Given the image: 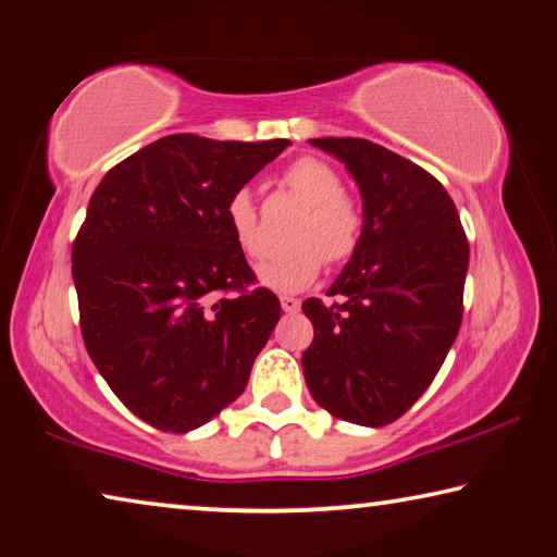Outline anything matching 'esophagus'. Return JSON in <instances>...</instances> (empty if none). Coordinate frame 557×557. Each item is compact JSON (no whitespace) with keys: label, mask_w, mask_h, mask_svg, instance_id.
<instances>
[{"label":"esophagus","mask_w":557,"mask_h":557,"mask_svg":"<svg viewBox=\"0 0 557 557\" xmlns=\"http://www.w3.org/2000/svg\"><path fill=\"white\" fill-rule=\"evenodd\" d=\"M280 305H282V309H285L287 314H295V312H299V307H301V301L297 299V297H289V295H282L280 297Z\"/></svg>","instance_id":"1"}]
</instances>
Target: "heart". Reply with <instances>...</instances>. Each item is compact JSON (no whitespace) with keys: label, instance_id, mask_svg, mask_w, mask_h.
Returning <instances> with one entry per match:
<instances>
[{"label":"heart","instance_id":"b5f03b06","mask_svg":"<svg viewBox=\"0 0 557 557\" xmlns=\"http://www.w3.org/2000/svg\"><path fill=\"white\" fill-rule=\"evenodd\" d=\"M282 184L309 206V213L295 233L297 248L265 262L258 277L270 289L299 292L319 277L324 258L338 265L358 250L363 238V211L344 194L336 169L317 157L295 159L282 174ZM225 223L245 258L252 262L265 258V235L248 188L235 191L225 203Z\"/></svg>","mask_w":557,"mask_h":557}]
</instances>
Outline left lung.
<instances>
[{"label":"left lung","mask_w":557,"mask_h":557,"mask_svg":"<svg viewBox=\"0 0 557 557\" xmlns=\"http://www.w3.org/2000/svg\"><path fill=\"white\" fill-rule=\"evenodd\" d=\"M356 178L363 238L326 295L301 309L312 398L338 420L383 428L435 381L461 324L469 243L435 176L369 139L319 137Z\"/></svg>","instance_id":"obj_1"}]
</instances>
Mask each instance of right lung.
<instances>
[{
  "instance_id": "right-lung-1",
  "label": "right lung",
  "mask_w": 557,
  "mask_h": 557,
  "mask_svg": "<svg viewBox=\"0 0 557 557\" xmlns=\"http://www.w3.org/2000/svg\"><path fill=\"white\" fill-rule=\"evenodd\" d=\"M287 145L169 135L90 196L71 252L83 342L157 430H196L228 408L277 324L280 299L256 287L225 203Z\"/></svg>"
}]
</instances>
